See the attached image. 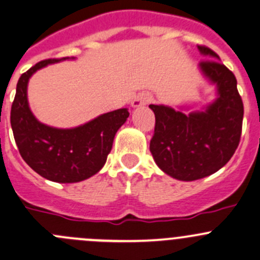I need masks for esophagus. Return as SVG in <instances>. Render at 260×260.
I'll list each match as a JSON object with an SVG mask.
<instances>
[{"mask_svg": "<svg viewBox=\"0 0 260 260\" xmlns=\"http://www.w3.org/2000/svg\"><path fill=\"white\" fill-rule=\"evenodd\" d=\"M152 96L149 92H141L138 96H135V99L131 103L133 108H140V106H145L146 104H149L151 101Z\"/></svg>", "mask_w": 260, "mask_h": 260, "instance_id": "esophagus-1", "label": "esophagus"}]
</instances>
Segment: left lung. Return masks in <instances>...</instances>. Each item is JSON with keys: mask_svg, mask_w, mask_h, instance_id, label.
<instances>
[{"mask_svg": "<svg viewBox=\"0 0 260 260\" xmlns=\"http://www.w3.org/2000/svg\"><path fill=\"white\" fill-rule=\"evenodd\" d=\"M204 57L198 69L215 86L211 103L189 114L167 105H149L155 114L150 151L157 167L181 181H192L216 173L229 161L239 145L243 101L237 79L205 46H198Z\"/></svg>", "mask_w": 260, "mask_h": 260, "instance_id": "obj_1", "label": "left lung"}]
</instances>
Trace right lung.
<instances>
[{"label":"right lung","mask_w":260,"mask_h":260,"mask_svg":"<svg viewBox=\"0 0 260 260\" xmlns=\"http://www.w3.org/2000/svg\"><path fill=\"white\" fill-rule=\"evenodd\" d=\"M69 58L44 60L21 75L11 108V126L21 156L31 169L55 183H79L98 174L111 151L115 134L129 117L127 109H117L70 129L40 122L28 105V81L36 71Z\"/></svg>","instance_id":"1"}]
</instances>
